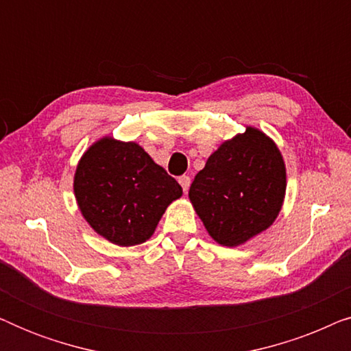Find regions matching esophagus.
Segmentation results:
<instances>
[{"label":"esophagus","instance_id":"1","mask_svg":"<svg viewBox=\"0 0 351 351\" xmlns=\"http://www.w3.org/2000/svg\"><path fill=\"white\" fill-rule=\"evenodd\" d=\"M179 184L182 185V189H184V191L186 193V191H189V189H190L191 179L189 176H182V177H179Z\"/></svg>","mask_w":351,"mask_h":351}]
</instances>
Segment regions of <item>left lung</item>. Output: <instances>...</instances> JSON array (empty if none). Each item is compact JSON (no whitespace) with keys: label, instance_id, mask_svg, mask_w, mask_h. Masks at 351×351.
I'll return each mask as SVG.
<instances>
[{"label":"left lung","instance_id":"obj_1","mask_svg":"<svg viewBox=\"0 0 351 351\" xmlns=\"http://www.w3.org/2000/svg\"><path fill=\"white\" fill-rule=\"evenodd\" d=\"M286 166L256 128L225 141L195 176L189 198L214 241L234 247L265 232L280 214Z\"/></svg>","mask_w":351,"mask_h":351}]
</instances>
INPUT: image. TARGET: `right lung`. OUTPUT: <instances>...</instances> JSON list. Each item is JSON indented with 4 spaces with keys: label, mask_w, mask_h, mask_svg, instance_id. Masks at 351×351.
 Here are the masks:
<instances>
[{
    "label": "right lung",
    "mask_w": 351,
    "mask_h": 351,
    "mask_svg": "<svg viewBox=\"0 0 351 351\" xmlns=\"http://www.w3.org/2000/svg\"><path fill=\"white\" fill-rule=\"evenodd\" d=\"M78 208L95 233L118 246H136L155 233L182 186L136 142L104 137L76 166Z\"/></svg>",
    "instance_id": "add662e5"
}]
</instances>
